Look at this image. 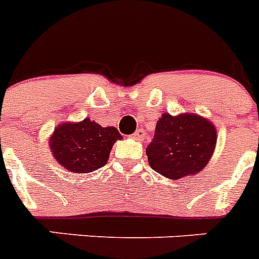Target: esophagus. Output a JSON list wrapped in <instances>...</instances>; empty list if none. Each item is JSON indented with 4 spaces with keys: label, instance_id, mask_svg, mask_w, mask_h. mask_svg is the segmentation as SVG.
Here are the masks:
<instances>
[{
    "label": "esophagus",
    "instance_id": "esophagus-1",
    "mask_svg": "<svg viewBox=\"0 0 259 259\" xmlns=\"http://www.w3.org/2000/svg\"><path fill=\"white\" fill-rule=\"evenodd\" d=\"M145 132H143L142 129H138L137 130L136 133H134V134H133V138L134 139H137V141H142V139H145Z\"/></svg>",
    "mask_w": 259,
    "mask_h": 259
}]
</instances>
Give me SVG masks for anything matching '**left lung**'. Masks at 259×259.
<instances>
[{
	"mask_svg": "<svg viewBox=\"0 0 259 259\" xmlns=\"http://www.w3.org/2000/svg\"><path fill=\"white\" fill-rule=\"evenodd\" d=\"M217 139L215 126L198 114L173 117L164 113L156 122L146 155L155 172L179 180L203 169L215 150Z\"/></svg>",
	"mask_w": 259,
	"mask_h": 259,
	"instance_id": "obj_1",
	"label": "left lung"
}]
</instances>
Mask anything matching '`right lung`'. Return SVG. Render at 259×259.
<instances>
[{
  "instance_id": "right-lung-1",
  "label": "right lung",
  "mask_w": 259,
  "mask_h": 259,
  "mask_svg": "<svg viewBox=\"0 0 259 259\" xmlns=\"http://www.w3.org/2000/svg\"><path fill=\"white\" fill-rule=\"evenodd\" d=\"M117 139H121V134L116 127H103L86 118L57 126L49 142L62 167L74 173H89L104 167Z\"/></svg>"
}]
</instances>
